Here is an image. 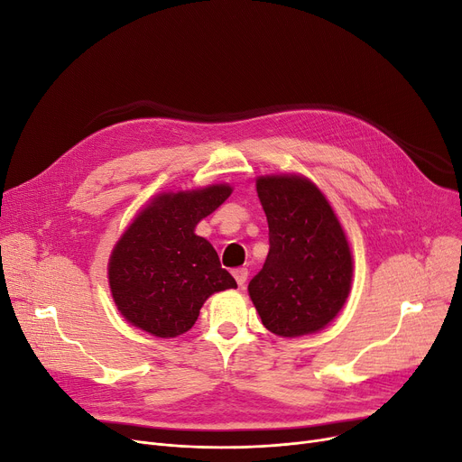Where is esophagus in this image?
Returning <instances> with one entry per match:
<instances>
[{
	"label": "esophagus",
	"instance_id": "obj_1",
	"mask_svg": "<svg viewBox=\"0 0 462 462\" xmlns=\"http://www.w3.org/2000/svg\"><path fill=\"white\" fill-rule=\"evenodd\" d=\"M232 275H234V279H236V282H237L239 286H244V284L247 282L249 272H247V268H237V270L232 272Z\"/></svg>",
	"mask_w": 462,
	"mask_h": 462
}]
</instances>
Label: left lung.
Returning a JSON list of instances; mask_svg holds the SVG:
<instances>
[{"instance_id": "8db88e82", "label": "left lung", "mask_w": 462, "mask_h": 462, "mask_svg": "<svg viewBox=\"0 0 462 462\" xmlns=\"http://www.w3.org/2000/svg\"><path fill=\"white\" fill-rule=\"evenodd\" d=\"M256 192L270 226V253L249 282L262 324L281 337L328 326L352 282V254L324 194L300 176H268Z\"/></svg>"}]
</instances>
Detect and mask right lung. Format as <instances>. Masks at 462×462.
<instances>
[{
	"mask_svg": "<svg viewBox=\"0 0 462 462\" xmlns=\"http://www.w3.org/2000/svg\"><path fill=\"white\" fill-rule=\"evenodd\" d=\"M228 185L161 194L142 209L110 256L108 279L121 314L155 337H178L199 319L204 301L234 277L208 239L194 234L228 197Z\"/></svg>",
	"mask_w": 462,
	"mask_h": 462,
	"instance_id": "1",
	"label": "right lung"
}]
</instances>
